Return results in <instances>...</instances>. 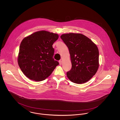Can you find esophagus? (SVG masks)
<instances>
[{
	"label": "esophagus",
	"mask_w": 120,
	"mask_h": 120,
	"mask_svg": "<svg viewBox=\"0 0 120 120\" xmlns=\"http://www.w3.org/2000/svg\"><path fill=\"white\" fill-rule=\"evenodd\" d=\"M59 64H60V65H61V64H62V61L61 60H60V61H59Z\"/></svg>",
	"instance_id": "obj_1"
}]
</instances>
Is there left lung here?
I'll use <instances>...</instances> for the list:
<instances>
[{"label":"left lung","instance_id":"left-lung-1","mask_svg":"<svg viewBox=\"0 0 120 120\" xmlns=\"http://www.w3.org/2000/svg\"><path fill=\"white\" fill-rule=\"evenodd\" d=\"M60 37L68 48L72 65L67 77L75 83H86L95 74L99 67L97 46L81 34H65Z\"/></svg>","mask_w":120,"mask_h":120}]
</instances>
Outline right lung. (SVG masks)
Here are the masks:
<instances>
[{"mask_svg": "<svg viewBox=\"0 0 120 120\" xmlns=\"http://www.w3.org/2000/svg\"><path fill=\"white\" fill-rule=\"evenodd\" d=\"M58 38L57 34L45 30L36 32L25 38L19 48L18 63L24 74L39 81L49 77L59 65L53 56L52 45Z\"/></svg>", "mask_w": 120, "mask_h": 120, "instance_id": "right-lung-1", "label": "right lung"}]
</instances>
